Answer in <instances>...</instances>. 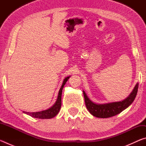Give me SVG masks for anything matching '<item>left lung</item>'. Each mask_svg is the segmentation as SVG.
<instances>
[{"mask_svg":"<svg viewBox=\"0 0 146 146\" xmlns=\"http://www.w3.org/2000/svg\"><path fill=\"white\" fill-rule=\"evenodd\" d=\"M138 88V84L137 83L129 97H127L125 99L120 102L103 104H97L93 102L83 91L86 108L94 117L103 118L113 117L119 114L131 104L137 96Z\"/></svg>","mask_w":146,"mask_h":146,"instance_id":"left-lung-1","label":"left lung"}]
</instances>
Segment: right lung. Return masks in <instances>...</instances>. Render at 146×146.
Segmentation results:
<instances>
[{"label":"right lung","instance_id":"add662e5","mask_svg":"<svg viewBox=\"0 0 146 146\" xmlns=\"http://www.w3.org/2000/svg\"><path fill=\"white\" fill-rule=\"evenodd\" d=\"M70 76H68V77L64 78L63 83H62V85L60 90H59L57 99H56V102L55 103V104L52 106V107H51L50 108H49L46 110L42 111L29 113V112L24 111H23V113H26V114L28 115L29 116H31V117H32L36 118H40V119H49V118L55 117V116L58 114V113L59 112V111H60V108H61V101H62L61 97H62V89L64 88V85L66 84V82H67L68 79L70 78Z\"/></svg>","mask_w":146,"mask_h":146}]
</instances>
